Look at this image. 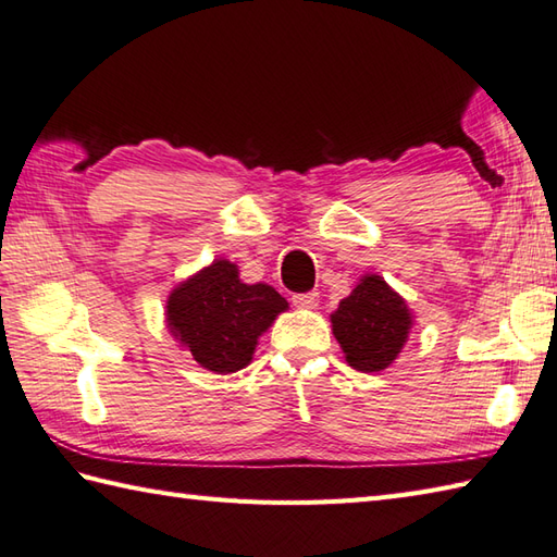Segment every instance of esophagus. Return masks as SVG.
I'll return each instance as SVG.
<instances>
[{
    "label": "esophagus",
    "mask_w": 557,
    "mask_h": 557,
    "mask_svg": "<svg viewBox=\"0 0 557 557\" xmlns=\"http://www.w3.org/2000/svg\"><path fill=\"white\" fill-rule=\"evenodd\" d=\"M292 301H294V306H297V309H315V306H318V292L294 294Z\"/></svg>",
    "instance_id": "1"
}]
</instances>
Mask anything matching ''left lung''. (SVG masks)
Instances as JSON below:
<instances>
[{
    "instance_id": "1",
    "label": "left lung",
    "mask_w": 557,
    "mask_h": 557,
    "mask_svg": "<svg viewBox=\"0 0 557 557\" xmlns=\"http://www.w3.org/2000/svg\"><path fill=\"white\" fill-rule=\"evenodd\" d=\"M330 321L351 369L375 373L397 359L413 315L407 301L381 275H363Z\"/></svg>"
}]
</instances>
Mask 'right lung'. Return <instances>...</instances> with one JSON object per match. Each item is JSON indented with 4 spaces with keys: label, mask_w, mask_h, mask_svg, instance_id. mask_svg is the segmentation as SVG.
Instances as JSON below:
<instances>
[{
    "label": "right lung",
    "mask_w": 557,
    "mask_h": 557,
    "mask_svg": "<svg viewBox=\"0 0 557 557\" xmlns=\"http://www.w3.org/2000/svg\"><path fill=\"white\" fill-rule=\"evenodd\" d=\"M287 311V299L270 285H246L230 260H212L174 287L168 325L182 347L208 371L234 373L251 363L258 337Z\"/></svg>",
    "instance_id": "1"
}]
</instances>
